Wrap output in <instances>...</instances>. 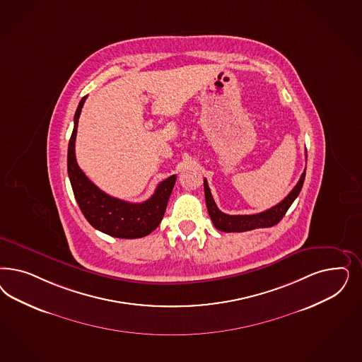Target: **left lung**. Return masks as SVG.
Returning <instances> with one entry per match:
<instances>
[{"label": "left lung", "mask_w": 362, "mask_h": 362, "mask_svg": "<svg viewBox=\"0 0 362 362\" xmlns=\"http://www.w3.org/2000/svg\"><path fill=\"white\" fill-rule=\"evenodd\" d=\"M303 180H305V170H303L301 178L298 180L297 185L293 187L292 192L281 201L280 204H277L276 206L265 210L262 213H257V214H249V216H229L222 213L221 210L217 208L214 199L211 197L209 187H208V181L206 178H204V190H205V201H206V208L209 213L210 218L213 221V225L216 226V229L226 232V233H240V232H247V230H253L258 228H270L273 225H277L282 220V217L285 216V213L291 208L293 201L297 199V196L300 194L301 189H303Z\"/></svg>", "instance_id": "1"}]
</instances>
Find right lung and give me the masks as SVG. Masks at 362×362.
I'll use <instances>...</instances> for the list:
<instances>
[{"instance_id":"1","label":"right lung","mask_w":362,"mask_h":362,"mask_svg":"<svg viewBox=\"0 0 362 362\" xmlns=\"http://www.w3.org/2000/svg\"><path fill=\"white\" fill-rule=\"evenodd\" d=\"M85 100L86 97H82L76 110L74 128L68 146V175L74 197L85 218L97 230L117 238L145 237L152 233L163 220L177 177L173 175L163 180L152 197L141 204L115 199L95 187L80 169L74 152L78 118Z\"/></svg>"}]
</instances>
